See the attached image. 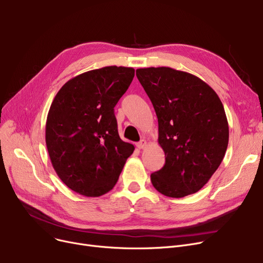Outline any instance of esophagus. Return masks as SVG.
I'll use <instances>...</instances> for the list:
<instances>
[{"label":"esophagus","mask_w":263,"mask_h":263,"mask_svg":"<svg viewBox=\"0 0 263 263\" xmlns=\"http://www.w3.org/2000/svg\"><path fill=\"white\" fill-rule=\"evenodd\" d=\"M146 145H147V142H146L145 140H142V141H140L139 143H136V147L139 148V149H143V148H145V147H146Z\"/></svg>","instance_id":"34e87169"}]
</instances>
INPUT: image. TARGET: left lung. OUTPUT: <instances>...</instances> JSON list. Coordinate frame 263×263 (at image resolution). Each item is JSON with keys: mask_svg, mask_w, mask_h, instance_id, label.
<instances>
[{"mask_svg": "<svg viewBox=\"0 0 263 263\" xmlns=\"http://www.w3.org/2000/svg\"><path fill=\"white\" fill-rule=\"evenodd\" d=\"M159 122L164 166L151 174L161 194L181 198L198 192L222 163L229 140L222 101L205 82L170 67L136 69Z\"/></svg>", "mask_w": 263, "mask_h": 263, "instance_id": "1", "label": "left lung"}]
</instances>
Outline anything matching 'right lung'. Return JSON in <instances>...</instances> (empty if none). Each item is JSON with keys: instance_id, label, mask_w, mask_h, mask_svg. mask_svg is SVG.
<instances>
[{"instance_id": "right-lung-1", "label": "right lung", "mask_w": 263, "mask_h": 263, "mask_svg": "<svg viewBox=\"0 0 263 263\" xmlns=\"http://www.w3.org/2000/svg\"><path fill=\"white\" fill-rule=\"evenodd\" d=\"M134 78L130 67L108 66L69 80L55 96L46 144L61 180L83 196L112 190L134 146L121 141L114 107Z\"/></svg>"}]
</instances>
